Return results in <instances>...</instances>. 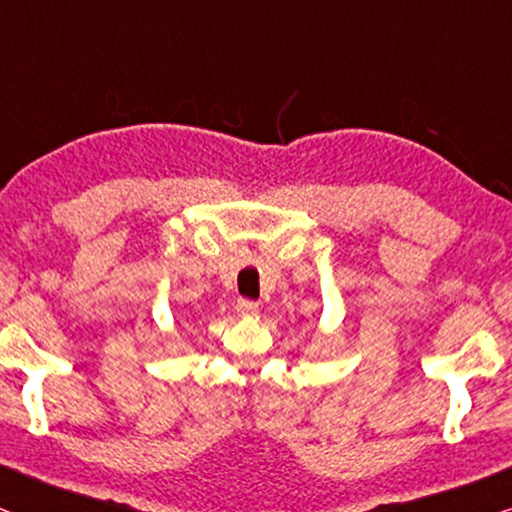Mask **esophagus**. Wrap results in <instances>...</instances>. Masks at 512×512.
Masks as SVG:
<instances>
[{
    "mask_svg": "<svg viewBox=\"0 0 512 512\" xmlns=\"http://www.w3.org/2000/svg\"><path fill=\"white\" fill-rule=\"evenodd\" d=\"M257 309H260V306H257V302H252V299H238L236 302V311L241 313V316H255Z\"/></svg>",
    "mask_w": 512,
    "mask_h": 512,
    "instance_id": "obj_1",
    "label": "esophagus"
}]
</instances>
